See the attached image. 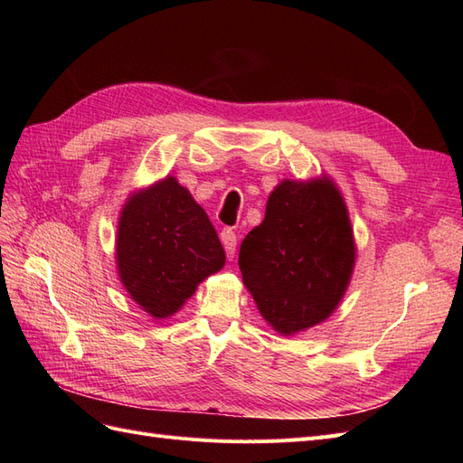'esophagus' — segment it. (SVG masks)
Masks as SVG:
<instances>
[{
  "label": "esophagus",
  "instance_id": "esophagus-1",
  "mask_svg": "<svg viewBox=\"0 0 463 463\" xmlns=\"http://www.w3.org/2000/svg\"><path fill=\"white\" fill-rule=\"evenodd\" d=\"M220 240H222L223 249H226L228 259H233V255H235V245H237V235H235V232L223 230V232L220 233Z\"/></svg>",
  "mask_w": 463,
  "mask_h": 463
}]
</instances>
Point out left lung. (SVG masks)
<instances>
[{"label": "left lung", "mask_w": 463, "mask_h": 463, "mask_svg": "<svg viewBox=\"0 0 463 463\" xmlns=\"http://www.w3.org/2000/svg\"><path fill=\"white\" fill-rule=\"evenodd\" d=\"M355 260L352 223L332 181H282L260 226L240 249L243 282L279 334L325 320L340 303Z\"/></svg>", "instance_id": "8db88e82"}]
</instances>
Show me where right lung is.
<instances>
[{
  "instance_id": "add662e5",
  "label": "right lung",
  "mask_w": 463,
  "mask_h": 463,
  "mask_svg": "<svg viewBox=\"0 0 463 463\" xmlns=\"http://www.w3.org/2000/svg\"><path fill=\"white\" fill-rule=\"evenodd\" d=\"M116 250L125 289L156 318L174 315L226 262L214 226L175 177L128 201Z\"/></svg>"
}]
</instances>
